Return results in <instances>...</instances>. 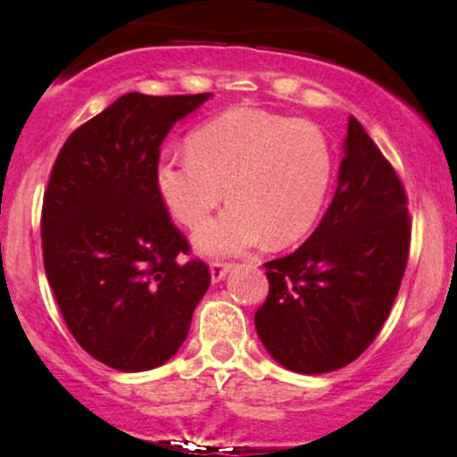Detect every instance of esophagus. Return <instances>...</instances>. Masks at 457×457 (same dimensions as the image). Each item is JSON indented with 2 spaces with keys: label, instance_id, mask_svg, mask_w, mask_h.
<instances>
[{
  "label": "esophagus",
  "instance_id": "esophagus-1",
  "mask_svg": "<svg viewBox=\"0 0 457 457\" xmlns=\"http://www.w3.org/2000/svg\"><path fill=\"white\" fill-rule=\"evenodd\" d=\"M229 269H232V262H221V260H214L211 262V277L212 281H221L225 275H228Z\"/></svg>",
  "mask_w": 457,
  "mask_h": 457
}]
</instances>
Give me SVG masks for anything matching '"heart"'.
<instances>
[{"instance_id": "b5f03b06", "label": "heart", "mask_w": 457, "mask_h": 457, "mask_svg": "<svg viewBox=\"0 0 457 457\" xmlns=\"http://www.w3.org/2000/svg\"><path fill=\"white\" fill-rule=\"evenodd\" d=\"M333 182V150L318 127L262 112L229 109L188 135L187 154L165 156L156 187L188 229L214 208L232 206L197 234L204 253H236L264 236L269 246L305 238L318 223Z\"/></svg>"}]
</instances>
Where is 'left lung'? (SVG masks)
<instances>
[{
  "instance_id": "obj_1",
  "label": "left lung",
  "mask_w": 457,
  "mask_h": 457,
  "mask_svg": "<svg viewBox=\"0 0 457 457\" xmlns=\"http://www.w3.org/2000/svg\"><path fill=\"white\" fill-rule=\"evenodd\" d=\"M339 185L295 253L266 262L269 296L255 330L277 363L327 374L370 348L400 292L411 249L403 185L350 115Z\"/></svg>"
}]
</instances>
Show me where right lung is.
Wrapping results in <instances>:
<instances>
[{
    "label": "right lung",
    "mask_w": 457,
    "mask_h": 457,
    "mask_svg": "<svg viewBox=\"0 0 457 457\" xmlns=\"http://www.w3.org/2000/svg\"><path fill=\"white\" fill-rule=\"evenodd\" d=\"M211 94L129 92L72 130L43 199L46 279L77 344L120 371L154 370L187 339L211 270L171 223L156 167L171 127Z\"/></svg>",
    "instance_id": "add662e5"
}]
</instances>
